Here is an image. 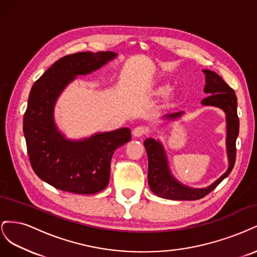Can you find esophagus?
<instances>
[{"label": "esophagus", "mask_w": 257, "mask_h": 257, "mask_svg": "<svg viewBox=\"0 0 257 257\" xmlns=\"http://www.w3.org/2000/svg\"><path fill=\"white\" fill-rule=\"evenodd\" d=\"M149 133V128L144 125H139L133 130V135L135 137H142Z\"/></svg>", "instance_id": "34e87169"}]
</instances>
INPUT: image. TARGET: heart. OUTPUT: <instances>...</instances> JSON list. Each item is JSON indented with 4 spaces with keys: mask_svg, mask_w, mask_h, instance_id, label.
Segmentation results:
<instances>
[{
    "mask_svg": "<svg viewBox=\"0 0 257 257\" xmlns=\"http://www.w3.org/2000/svg\"><path fill=\"white\" fill-rule=\"evenodd\" d=\"M165 91H166V90H165V89H163V92H165Z\"/></svg>",
    "mask_w": 257,
    "mask_h": 257,
    "instance_id": "1",
    "label": "heart"
}]
</instances>
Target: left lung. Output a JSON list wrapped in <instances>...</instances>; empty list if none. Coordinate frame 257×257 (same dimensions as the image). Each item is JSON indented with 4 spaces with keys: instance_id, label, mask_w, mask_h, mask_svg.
<instances>
[{
    "instance_id": "1",
    "label": "left lung",
    "mask_w": 257,
    "mask_h": 257,
    "mask_svg": "<svg viewBox=\"0 0 257 257\" xmlns=\"http://www.w3.org/2000/svg\"><path fill=\"white\" fill-rule=\"evenodd\" d=\"M206 75L205 92L209 96L204 98L201 104L206 106L220 107L226 113L227 122V154L229 167L227 172L208 188L190 189L179 183L170 175L165 151L160 142L148 138L144 145L148 154V182L151 191L160 197L174 200H196L205 197L212 192L234 168L236 162V141L239 134V118L237 114V97L235 91L221 77L212 71L204 69ZM183 112H175L166 115L168 119H176Z\"/></svg>"
}]
</instances>
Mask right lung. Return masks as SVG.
Returning a JSON list of instances; mask_svg holds the SVG:
<instances>
[{"label": "right lung", "instance_id": "1", "mask_svg": "<svg viewBox=\"0 0 257 257\" xmlns=\"http://www.w3.org/2000/svg\"><path fill=\"white\" fill-rule=\"evenodd\" d=\"M115 56L111 51L68 54L54 62L31 89L23 116L27 150L34 173L53 188L76 194L104 190L114 150L131 141L126 127L67 141L53 122V106L66 85L77 75L95 71Z\"/></svg>", "mask_w": 257, "mask_h": 257}]
</instances>
